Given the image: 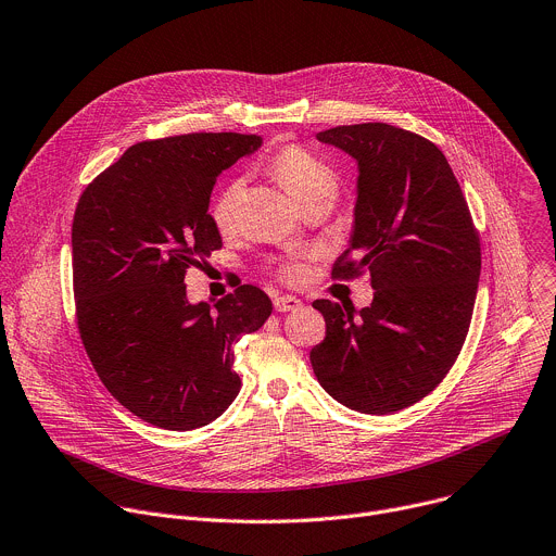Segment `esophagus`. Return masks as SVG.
I'll return each instance as SVG.
<instances>
[{
	"label": "esophagus",
	"instance_id": "1",
	"mask_svg": "<svg viewBox=\"0 0 556 556\" xmlns=\"http://www.w3.org/2000/svg\"><path fill=\"white\" fill-rule=\"evenodd\" d=\"M302 306V300L293 298V295H280L274 300V308L280 313H289V311H298Z\"/></svg>",
	"mask_w": 556,
	"mask_h": 556
}]
</instances>
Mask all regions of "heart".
Returning a JSON list of instances; mask_svg holds the SVG:
<instances>
[{
	"label": "heart",
	"mask_w": 556,
	"mask_h": 556,
	"mask_svg": "<svg viewBox=\"0 0 556 556\" xmlns=\"http://www.w3.org/2000/svg\"><path fill=\"white\" fill-rule=\"evenodd\" d=\"M267 170L298 203L302 199L319 194V192H328L332 197H338V190H340V179L336 173H332V168L326 166L321 160H317L313 153H308L306 149H302L298 144L278 149L269 157ZM241 194H243L241 179L226 181L216 192L212 207H210V216H212V224L216 226L218 232L226 235L235 228ZM280 274L287 280H300L304 276V267L300 263H287L280 267Z\"/></svg>",
	"instance_id": "heart-1"
}]
</instances>
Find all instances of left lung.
Segmentation results:
<instances>
[{
    "label": "left lung",
    "instance_id": "1",
    "mask_svg": "<svg viewBox=\"0 0 556 556\" xmlns=\"http://www.w3.org/2000/svg\"><path fill=\"white\" fill-rule=\"evenodd\" d=\"M317 140L357 162L349 250L332 278L370 271V306L315 300L326 338L311 351L319 386L362 414L427 396L458 359L482 254L467 199L442 151L386 123L336 127ZM356 258L353 260L352 256Z\"/></svg>",
    "mask_w": 556,
    "mask_h": 556
}]
</instances>
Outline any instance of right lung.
Listing matches in <instances>:
<instances>
[{
	"label": "right lung",
	"instance_id": "1",
	"mask_svg": "<svg viewBox=\"0 0 556 556\" xmlns=\"http://www.w3.org/2000/svg\"><path fill=\"white\" fill-rule=\"evenodd\" d=\"M258 136L188 134L134 144L80 194L72 224L76 319L104 388L138 418L203 427L241 390L235 342L271 300L241 285L216 304L188 302L186 269L218 250L216 177L261 149Z\"/></svg>",
	"mask_w": 556,
	"mask_h": 556
}]
</instances>
